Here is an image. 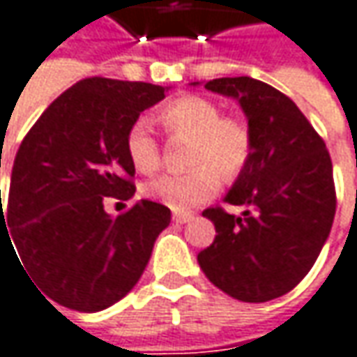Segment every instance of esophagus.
I'll list each match as a JSON object with an SVG mask.
<instances>
[{
    "label": "esophagus",
    "mask_w": 357,
    "mask_h": 357,
    "mask_svg": "<svg viewBox=\"0 0 357 357\" xmlns=\"http://www.w3.org/2000/svg\"><path fill=\"white\" fill-rule=\"evenodd\" d=\"M192 219V213H174L172 215V221L174 223H189Z\"/></svg>",
    "instance_id": "34e87169"
}]
</instances>
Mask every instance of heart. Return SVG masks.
Here are the masks:
<instances>
[{"instance_id":"heart-1","label":"heart","mask_w":357,"mask_h":357,"mask_svg":"<svg viewBox=\"0 0 357 357\" xmlns=\"http://www.w3.org/2000/svg\"><path fill=\"white\" fill-rule=\"evenodd\" d=\"M160 123L172 140L189 142L185 174H166L146 185V197L172 211H189L215 197L221 176L234 181L245 170L254 152L248 121L223 115L215 101L183 95L160 112ZM126 154L142 174H154L162 165V148L148 123L136 121L126 134Z\"/></svg>"}]
</instances>
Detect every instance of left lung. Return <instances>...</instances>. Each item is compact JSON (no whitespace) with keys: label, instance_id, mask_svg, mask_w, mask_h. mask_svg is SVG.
<instances>
[{"label":"left lung","instance_id":"1","mask_svg":"<svg viewBox=\"0 0 357 357\" xmlns=\"http://www.w3.org/2000/svg\"><path fill=\"white\" fill-rule=\"evenodd\" d=\"M205 89L240 101L254 136L252 160L225 203L209 207L215 240L199 252L205 276L243 303L291 293L313 268L335 217L333 166L325 142L291 97L252 77H225Z\"/></svg>","mask_w":357,"mask_h":357}]
</instances>
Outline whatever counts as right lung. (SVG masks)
<instances>
[{"instance_id":"add662e5","label":"right lung","mask_w":357,"mask_h":357,"mask_svg":"<svg viewBox=\"0 0 357 357\" xmlns=\"http://www.w3.org/2000/svg\"><path fill=\"white\" fill-rule=\"evenodd\" d=\"M160 99V85L89 77L56 97L20 144L0 234L10 229L26 274L66 309L95 313L123 298L170 223V209L148 199L117 217L103 209L109 197H134L126 134Z\"/></svg>"}]
</instances>
